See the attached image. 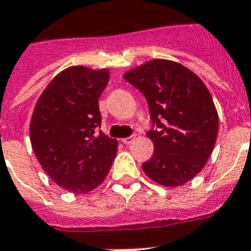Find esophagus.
<instances>
[{
	"mask_svg": "<svg viewBox=\"0 0 251 251\" xmlns=\"http://www.w3.org/2000/svg\"><path fill=\"white\" fill-rule=\"evenodd\" d=\"M134 139H135V135H131V136H129V138L121 139V142L124 143V144H131V143L134 142Z\"/></svg>",
	"mask_w": 251,
	"mask_h": 251,
	"instance_id": "34e87169",
	"label": "esophagus"
}]
</instances>
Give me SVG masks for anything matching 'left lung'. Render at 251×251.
<instances>
[{
    "instance_id": "obj_1",
    "label": "left lung",
    "mask_w": 251,
    "mask_h": 251,
    "mask_svg": "<svg viewBox=\"0 0 251 251\" xmlns=\"http://www.w3.org/2000/svg\"><path fill=\"white\" fill-rule=\"evenodd\" d=\"M148 102L154 151L143 170L159 185L176 187L201 171L214 149L218 113L198 75L178 62L151 60L124 75Z\"/></svg>"
}]
</instances>
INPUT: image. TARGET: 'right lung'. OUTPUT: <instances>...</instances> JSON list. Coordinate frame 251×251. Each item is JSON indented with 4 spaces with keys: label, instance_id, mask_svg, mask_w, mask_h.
I'll return each instance as SVG.
<instances>
[{
    "label": "right lung",
    "instance_id": "right-lung-1",
    "mask_svg": "<svg viewBox=\"0 0 251 251\" xmlns=\"http://www.w3.org/2000/svg\"><path fill=\"white\" fill-rule=\"evenodd\" d=\"M108 69L71 66L57 74L38 98L30 120V143L46 174L65 190L85 194L102 184L119 142L97 134L98 100Z\"/></svg>",
    "mask_w": 251,
    "mask_h": 251
}]
</instances>
